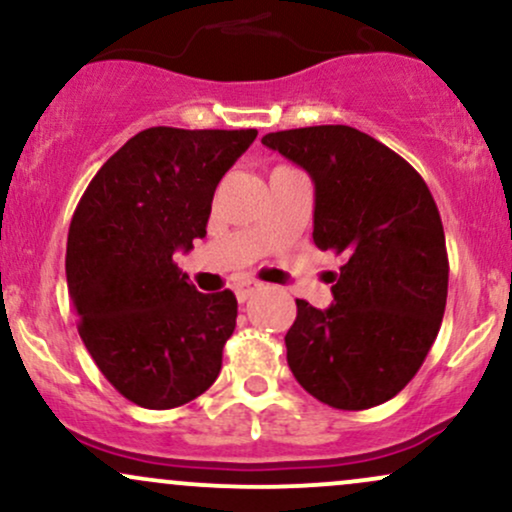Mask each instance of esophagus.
<instances>
[{
    "mask_svg": "<svg viewBox=\"0 0 512 512\" xmlns=\"http://www.w3.org/2000/svg\"><path fill=\"white\" fill-rule=\"evenodd\" d=\"M260 289H262L260 281H255V279H243V281H238V284H236V298H238L240 303H245V301H248V298L252 296V293L260 291Z\"/></svg>",
    "mask_w": 512,
    "mask_h": 512,
    "instance_id": "obj_1",
    "label": "esophagus"
}]
</instances>
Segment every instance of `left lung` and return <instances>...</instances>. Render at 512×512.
Listing matches in <instances>:
<instances>
[{
  "label": "left lung",
  "mask_w": 512,
  "mask_h": 512,
  "mask_svg": "<svg viewBox=\"0 0 512 512\" xmlns=\"http://www.w3.org/2000/svg\"><path fill=\"white\" fill-rule=\"evenodd\" d=\"M262 144L308 170L315 245L344 257L330 308L296 301L291 373L334 409L378 407L419 373L443 322L450 264L431 190L402 156L354 127L284 129Z\"/></svg>",
  "instance_id": "8db88e82"
}]
</instances>
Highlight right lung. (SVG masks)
I'll return each instance as SVG.
<instances>
[{
	"label": "right lung",
	"mask_w": 512,
	"mask_h": 512,
	"mask_svg": "<svg viewBox=\"0 0 512 512\" xmlns=\"http://www.w3.org/2000/svg\"><path fill=\"white\" fill-rule=\"evenodd\" d=\"M257 129L149 127L88 182L69 223L67 286L81 342L144 409H175L219 378L233 291L199 293L175 264L207 236L211 199Z\"/></svg>",
	"instance_id": "right-lung-1"
}]
</instances>
